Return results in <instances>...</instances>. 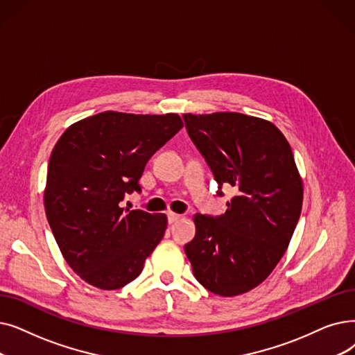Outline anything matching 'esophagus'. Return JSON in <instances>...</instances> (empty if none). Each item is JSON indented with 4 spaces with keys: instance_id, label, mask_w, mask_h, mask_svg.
Returning a JSON list of instances; mask_svg holds the SVG:
<instances>
[{
    "instance_id": "34e87169",
    "label": "esophagus",
    "mask_w": 355,
    "mask_h": 355,
    "mask_svg": "<svg viewBox=\"0 0 355 355\" xmlns=\"http://www.w3.org/2000/svg\"><path fill=\"white\" fill-rule=\"evenodd\" d=\"M166 219H168V223L171 225V223H174V222H177L180 219V214L174 213V211H168L166 213Z\"/></svg>"
}]
</instances>
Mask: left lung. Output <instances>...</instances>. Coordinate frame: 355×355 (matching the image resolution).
I'll use <instances>...</instances> for the list:
<instances>
[{
    "instance_id": "8db88e82",
    "label": "left lung",
    "mask_w": 355,
    "mask_h": 355,
    "mask_svg": "<svg viewBox=\"0 0 355 355\" xmlns=\"http://www.w3.org/2000/svg\"><path fill=\"white\" fill-rule=\"evenodd\" d=\"M190 139L222 187L235 196L225 214L194 216L184 251L196 280L219 296L263 283L284 255L300 218L303 184L291 148L272 123L241 113L184 114Z\"/></svg>"
}]
</instances>
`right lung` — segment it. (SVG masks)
I'll list each match as a JSON object with an SVG mask.
<instances>
[{
  "instance_id": "add662e5",
  "label": "right lung",
  "mask_w": 355,
  "mask_h": 355,
  "mask_svg": "<svg viewBox=\"0 0 355 355\" xmlns=\"http://www.w3.org/2000/svg\"><path fill=\"white\" fill-rule=\"evenodd\" d=\"M182 126L173 113L104 112L59 137L48 165L46 218L68 266L88 284L126 286L161 242L165 214L123 210L120 202L141 193L148 161Z\"/></svg>"
}]
</instances>
